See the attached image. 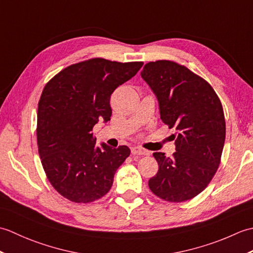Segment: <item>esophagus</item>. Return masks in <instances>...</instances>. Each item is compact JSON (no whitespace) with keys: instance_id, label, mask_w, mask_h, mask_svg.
Returning <instances> with one entry per match:
<instances>
[{"instance_id":"obj_1","label":"esophagus","mask_w":253,"mask_h":253,"mask_svg":"<svg viewBox=\"0 0 253 253\" xmlns=\"http://www.w3.org/2000/svg\"><path fill=\"white\" fill-rule=\"evenodd\" d=\"M131 153L135 154V155H149L150 154L148 150L143 149L141 147H132L131 148Z\"/></svg>"}]
</instances>
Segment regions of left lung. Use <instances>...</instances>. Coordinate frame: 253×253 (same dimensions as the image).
I'll use <instances>...</instances> for the list:
<instances>
[{"instance_id": "1", "label": "left lung", "mask_w": 253, "mask_h": 253, "mask_svg": "<svg viewBox=\"0 0 253 253\" xmlns=\"http://www.w3.org/2000/svg\"><path fill=\"white\" fill-rule=\"evenodd\" d=\"M141 77L157 95L161 120L177 130L173 157L153 153L159 170L149 188L165 201L190 200L206 189L221 163L226 135L222 103L211 84L175 62H150Z\"/></svg>"}]
</instances>
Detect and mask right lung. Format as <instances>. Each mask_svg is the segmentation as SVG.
Returning <instances> with one entry per match:
<instances>
[{
	"label": "right lung",
	"instance_id": "obj_1",
	"mask_svg": "<svg viewBox=\"0 0 253 253\" xmlns=\"http://www.w3.org/2000/svg\"><path fill=\"white\" fill-rule=\"evenodd\" d=\"M142 65L91 58L64 68L42 91L37 122L39 155L51 185L69 201L89 203L105 196L117 169L129 157L126 146H96L92 129L99 120H111V94Z\"/></svg>",
	"mask_w": 253,
	"mask_h": 253
}]
</instances>
